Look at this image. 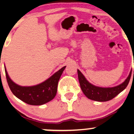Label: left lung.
I'll return each mask as SVG.
<instances>
[{
  "mask_svg": "<svg viewBox=\"0 0 134 134\" xmlns=\"http://www.w3.org/2000/svg\"><path fill=\"white\" fill-rule=\"evenodd\" d=\"M77 74L81 88L85 96L92 100L103 102L111 100L125 90L130 81L132 70L129 74L128 77L124 82L120 85L112 87H101L94 86L87 81L79 70H77Z\"/></svg>",
  "mask_w": 134,
  "mask_h": 134,
  "instance_id": "1",
  "label": "left lung"
}]
</instances>
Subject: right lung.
Segmentation results:
<instances>
[{"label":"right lung","mask_w":134,"mask_h":134,"mask_svg":"<svg viewBox=\"0 0 134 134\" xmlns=\"http://www.w3.org/2000/svg\"><path fill=\"white\" fill-rule=\"evenodd\" d=\"M64 66L44 82L33 86H21L10 79L5 67L6 79L12 93L17 98L31 105H42L55 98L61 75L65 69Z\"/></svg>","instance_id":"add662e5"}]
</instances>
